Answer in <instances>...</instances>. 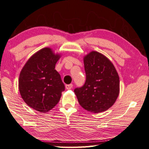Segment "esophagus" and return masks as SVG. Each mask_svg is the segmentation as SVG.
<instances>
[{
  "instance_id": "esophagus-1",
  "label": "esophagus",
  "mask_w": 149,
  "mask_h": 149,
  "mask_svg": "<svg viewBox=\"0 0 149 149\" xmlns=\"http://www.w3.org/2000/svg\"><path fill=\"white\" fill-rule=\"evenodd\" d=\"M72 87H73V84H67V85L65 86V88H66L67 90H70V89H72Z\"/></svg>"
}]
</instances>
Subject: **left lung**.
<instances>
[{
  "mask_svg": "<svg viewBox=\"0 0 149 149\" xmlns=\"http://www.w3.org/2000/svg\"><path fill=\"white\" fill-rule=\"evenodd\" d=\"M86 79L74 90L80 105L91 113L105 111L119 94V77L112 62L103 54L91 51L84 56Z\"/></svg>",
  "mask_w": 149,
  "mask_h": 149,
  "instance_id": "1",
  "label": "left lung"
}]
</instances>
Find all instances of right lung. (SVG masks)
Here are the masks:
<instances>
[{
	"label": "right lung",
	"instance_id": "obj_1",
	"mask_svg": "<svg viewBox=\"0 0 149 149\" xmlns=\"http://www.w3.org/2000/svg\"><path fill=\"white\" fill-rule=\"evenodd\" d=\"M61 54L46 47L24 65L19 78V91L29 107L41 113L51 110L59 101L65 86L54 70Z\"/></svg>",
	"mask_w": 149,
	"mask_h": 149
}]
</instances>
